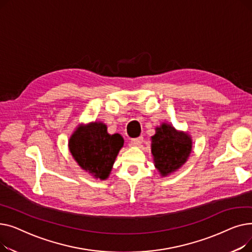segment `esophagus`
Here are the masks:
<instances>
[{"instance_id":"esophagus-1","label":"esophagus","mask_w":252,"mask_h":252,"mask_svg":"<svg viewBox=\"0 0 252 252\" xmlns=\"http://www.w3.org/2000/svg\"><path fill=\"white\" fill-rule=\"evenodd\" d=\"M130 143H131V145H133V146H140V145L143 143V137L131 139Z\"/></svg>"}]
</instances>
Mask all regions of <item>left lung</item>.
Segmentation results:
<instances>
[{"label": "left lung", "mask_w": 252, "mask_h": 252, "mask_svg": "<svg viewBox=\"0 0 252 252\" xmlns=\"http://www.w3.org/2000/svg\"><path fill=\"white\" fill-rule=\"evenodd\" d=\"M155 129L156 134L151 137V152L155 167L165 177L187 161L192 151V139L188 133L179 131L166 123Z\"/></svg>", "instance_id": "8db88e82"}]
</instances>
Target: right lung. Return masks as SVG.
I'll use <instances>...</instances> for the list:
<instances>
[{"label": "right lung", "mask_w": 252, "mask_h": 252, "mask_svg": "<svg viewBox=\"0 0 252 252\" xmlns=\"http://www.w3.org/2000/svg\"><path fill=\"white\" fill-rule=\"evenodd\" d=\"M124 142L119 134L109 135L105 124L95 122L78 126L69 139L68 147L84 170L96 179L106 180Z\"/></svg>", "instance_id": "add662e5"}]
</instances>
